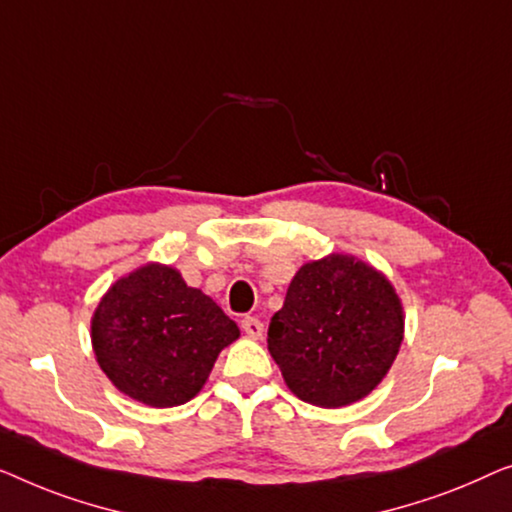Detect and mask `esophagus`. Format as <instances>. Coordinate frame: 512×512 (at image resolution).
Masks as SVG:
<instances>
[{
    "mask_svg": "<svg viewBox=\"0 0 512 512\" xmlns=\"http://www.w3.org/2000/svg\"><path fill=\"white\" fill-rule=\"evenodd\" d=\"M241 329L246 331L250 338H262L264 334V322L257 320V318H243L241 320Z\"/></svg>",
    "mask_w": 512,
    "mask_h": 512,
    "instance_id": "1",
    "label": "esophagus"
}]
</instances>
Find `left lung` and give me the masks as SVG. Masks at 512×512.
I'll list each match as a JSON object with an SVG mask.
<instances>
[{"instance_id":"obj_1","label":"left lung","mask_w":512,"mask_h":512,"mask_svg":"<svg viewBox=\"0 0 512 512\" xmlns=\"http://www.w3.org/2000/svg\"><path fill=\"white\" fill-rule=\"evenodd\" d=\"M403 320L399 294L383 271L331 253L294 273L266 341L292 394L341 408L371 394L392 369Z\"/></svg>"}]
</instances>
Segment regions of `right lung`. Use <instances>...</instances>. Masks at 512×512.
Here are the masks:
<instances>
[{
  "label": "right lung",
  "mask_w": 512,
  "mask_h": 512,
  "mask_svg": "<svg viewBox=\"0 0 512 512\" xmlns=\"http://www.w3.org/2000/svg\"><path fill=\"white\" fill-rule=\"evenodd\" d=\"M90 336L99 369L122 394L171 408L197 397L241 331L208 294L187 287L181 271L148 262L106 290Z\"/></svg>",
  "instance_id": "add662e5"
}]
</instances>
